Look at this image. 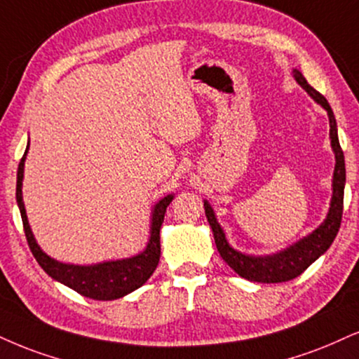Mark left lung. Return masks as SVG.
Returning a JSON list of instances; mask_svg holds the SVG:
<instances>
[{
  "mask_svg": "<svg viewBox=\"0 0 359 359\" xmlns=\"http://www.w3.org/2000/svg\"><path fill=\"white\" fill-rule=\"evenodd\" d=\"M293 78L323 109H326L330 118V140L336 163L333 171V181H331L333 194H331L330 210L325 221H323L316 229H313V231L306 234V236L299 238L298 241H294L293 245L285 248V250H280L276 251V253L264 256L246 255L234 250V248L229 245L226 240V234H224L223 228H221L218 219H216L215 210L211 208L210 203L205 200V213L208 223H210L211 226V231H213L216 248H218L221 258L226 261L228 266L233 268L241 278L256 283H283L299 276L309 264L315 263L321 255H325L326 251H328L331 243L334 241L336 234H338L339 224H341L346 170H344V154L341 146H339L338 126H336L333 109H331V106L328 101H326L325 96L320 95L315 88L308 85L306 78L303 76L299 69L293 68Z\"/></svg>",
  "mask_w": 359,
  "mask_h": 359,
  "instance_id": "obj_1",
  "label": "left lung"
}]
</instances>
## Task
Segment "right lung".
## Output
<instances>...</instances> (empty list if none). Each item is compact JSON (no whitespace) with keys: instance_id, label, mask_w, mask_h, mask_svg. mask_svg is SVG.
I'll return each instance as SVG.
<instances>
[{"instance_id":"right-lung-1","label":"right lung","mask_w":359,"mask_h":359,"mask_svg":"<svg viewBox=\"0 0 359 359\" xmlns=\"http://www.w3.org/2000/svg\"><path fill=\"white\" fill-rule=\"evenodd\" d=\"M29 144L26 146V151L21 158L18 166L16 176V203L20 208L21 219L26 240H28L29 250L36 258L38 264L46 274H50L53 280L63 283L65 286L72 287L76 293L86 296V298L98 299V302H111V299L123 298V296L133 293L143 286L149 280L154 269L159 263L161 256V245H159V229H161L163 219H165L166 208L175 198V194H168L154 203L151 210V223H149V238L146 248L141 253L123 259L101 261L95 264H69L51 258L41 250L36 243L33 231H31L26 208L23 201V178H25V161L28 154Z\"/></svg>"}]
</instances>
